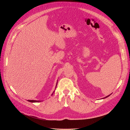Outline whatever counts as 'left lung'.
<instances>
[{"mask_svg": "<svg viewBox=\"0 0 130 130\" xmlns=\"http://www.w3.org/2000/svg\"><path fill=\"white\" fill-rule=\"evenodd\" d=\"M111 95V94H110V95H108V96H106V97H105V98H103V99H105V98H107V97H108L109 96H110V95Z\"/></svg>", "mask_w": 130, "mask_h": 130, "instance_id": "1", "label": "left lung"}]
</instances>
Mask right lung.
Here are the masks:
<instances>
[{
  "instance_id": "right-lung-1",
  "label": "right lung",
  "mask_w": 130,
  "mask_h": 130,
  "mask_svg": "<svg viewBox=\"0 0 130 130\" xmlns=\"http://www.w3.org/2000/svg\"><path fill=\"white\" fill-rule=\"evenodd\" d=\"M57 81H58V80H57ZM57 84H56V86H55V89H56V86H57ZM54 92H55V91L53 92V93H52V95L53 94V93H54ZM28 102H31V103H36V102H41V101H36V100H28Z\"/></svg>"
}]
</instances>
